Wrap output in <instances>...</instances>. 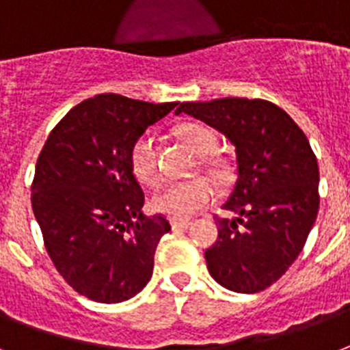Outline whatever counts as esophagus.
<instances>
[{"label":"esophagus","mask_w":350,"mask_h":350,"mask_svg":"<svg viewBox=\"0 0 350 350\" xmlns=\"http://www.w3.org/2000/svg\"><path fill=\"white\" fill-rule=\"evenodd\" d=\"M170 226H172V229H174V231H180V229L189 228V226H191V222H189V220H170Z\"/></svg>","instance_id":"1"}]
</instances>
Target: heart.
<instances>
[{"label":"heart","mask_w":350,"mask_h":350,"mask_svg":"<svg viewBox=\"0 0 350 350\" xmlns=\"http://www.w3.org/2000/svg\"><path fill=\"white\" fill-rule=\"evenodd\" d=\"M178 137L185 143L191 150L200 157H205V165L218 181L229 180V167L222 159L207 157L215 154L218 146L217 133L202 124H183L178 130ZM133 176L145 183L154 185L161 176L159 161H157V146L152 135H141L132 146L130 154ZM215 198V187L205 178H194L189 181H176L167 183L152 194L150 207L159 215L185 220L194 217L196 213L207 207Z\"/></svg>","instance_id":"1"}]
</instances>
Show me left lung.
<instances>
[{
  "label": "left lung",
  "instance_id": "1",
  "mask_svg": "<svg viewBox=\"0 0 350 350\" xmlns=\"http://www.w3.org/2000/svg\"><path fill=\"white\" fill-rule=\"evenodd\" d=\"M224 133L237 154V181L205 252L211 277L228 290L255 293L279 279L305 246L319 209L317 159L293 119L262 98L181 103L176 116Z\"/></svg>",
  "mask_w": 350,
  "mask_h": 350
}]
</instances>
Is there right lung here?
Masks as SVG:
<instances>
[{"label":"right lung","instance_id":"obj_1","mask_svg":"<svg viewBox=\"0 0 350 350\" xmlns=\"http://www.w3.org/2000/svg\"><path fill=\"white\" fill-rule=\"evenodd\" d=\"M174 106L95 95L68 111L40 152L31 187L34 218L60 275L88 299L122 303L150 281L170 224L143 213L145 194L130 154Z\"/></svg>","mask_w":350,"mask_h":350}]
</instances>
